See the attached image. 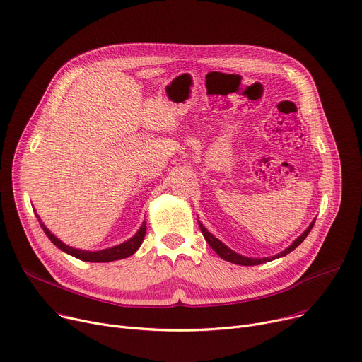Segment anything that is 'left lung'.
Instances as JSON below:
<instances>
[{
  "label": "left lung",
  "instance_id": "8db88e82",
  "mask_svg": "<svg viewBox=\"0 0 362 362\" xmlns=\"http://www.w3.org/2000/svg\"><path fill=\"white\" fill-rule=\"evenodd\" d=\"M315 221H316V220L311 221V224L307 227V230H305L300 237H297V238L294 240V242L291 243V246H288L284 252H281V253H278V255H275V256H271V257H247V256H243V255H238V253H235L234 250H231L228 246H226V245L221 242V240H218L215 235H212L199 221H198V223H199V228H201V231H202L205 240L208 242V245L212 247V250H215V253L218 255L221 259H224V260H227V262H231V263H235V264H243V267H253V264H262V263H264V262H271V260H275V259H278V257H282V256L288 255L290 252H293L296 247H298V246L303 243V240L308 235V233L311 231L313 226H315Z\"/></svg>",
  "mask_w": 362,
  "mask_h": 362
}]
</instances>
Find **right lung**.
I'll use <instances>...</instances> for the list:
<instances>
[{
    "mask_svg": "<svg viewBox=\"0 0 362 362\" xmlns=\"http://www.w3.org/2000/svg\"><path fill=\"white\" fill-rule=\"evenodd\" d=\"M35 214H36V211H35ZM36 216H37V220H39V223H40L42 230H43L45 234L47 235V238H49L51 242H52L58 249H61L62 252H65V253H68V255H71V256H74V257H77V259H80V260H84V262H113V260L129 257L131 255H134V253L139 249L144 237H146V231H147V223L144 221V223L141 224L139 230L135 233V235H132L129 240H127V242L120 243V245H117V246H113V247H109V249L90 252V250H81V249L71 247V246L62 243L61 240H59L55 234H52L49 230H47V227L42 223L40 216H39L37 214H36Z\"/></svg>",
    "mask_w": 362,
    "mask_h": 362,
    "instance_id": "add662e5",
    "label": "right lung"
}]
</instances>
